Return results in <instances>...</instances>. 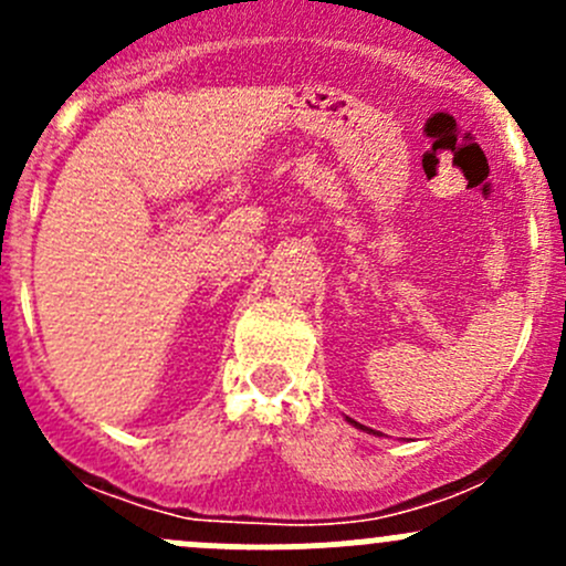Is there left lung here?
I'll return each mask as SVG.
<instances>
[{
  "mask_svg": "<svg viewBox=\"0 0 566 566\" xmlns=\"http://www.w3.org/2000/svg\"><path fill=\"white\" fill-rule=\"evenodd\" d=\"M347 421H350V424H353V427H358V430H364V432H373V430H369V427H364V424H358V421H353V419H347Z\"/></svg>",
  "mask_w": 566,
  "mask_h": 566,
  "instance_id": "left-lung-1",
  "label": "left lung"
}]
</instances>
